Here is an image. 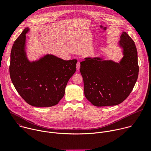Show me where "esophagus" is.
I'll return each instance as SVG.
<instances>
[{"mask_svg":"<svg viewBox=\"0 0 151 151\" xmlns=\"http://www.w3.org/2000/svg\"><path fill=\"white\" fill-rule=\"evenodd\" d=\"M79 68H80V63L79 61H78L76 63V69H77V70H79Z\"/></svg>","mask_w":151,"mask_h":151,"instance_id":"obj_1","label":"esophagus"}]
</instances>
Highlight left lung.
Instances as JSON below:
<instances>
[{
  "label": "left lung",
  "instance_id": "1",
  "mask_svg": "<svg viewBox=\"0 0 151 151\" xmlns=\"http://www.w3.org/2000/svg\"><path fill=\"white\" fill-rule=\"evenodd\" d=\"M119 44L124 54L119 63L100 58H86L80 63L85 96L96 106L120 104L130 95L137 81L139 68L134 42L124 32Z\"/></svg>",
  "mask_w": 151,
  "mask_h": 151
}]
</instances>
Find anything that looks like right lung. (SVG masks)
<instances>
[{
    "label": "right lung",
    "mask_w": 151,
    "mask_h": 151,
    "mask_svg": "<svg viewBox=\"0 0 151 151\" xmlns=\"http://www.w3.org/2000/svg\"><path fill=\"white\" fill-rule=\"evenodd\" d=\"M25 29L15 40L11 52L9 74L14 87L26 102L36 107H51L63 97L68 82L75 73L76 60H64L47 55L29 62L24 51Z\"/></svg>",
    "instance_id": "obj_1"
}]
</instances>
